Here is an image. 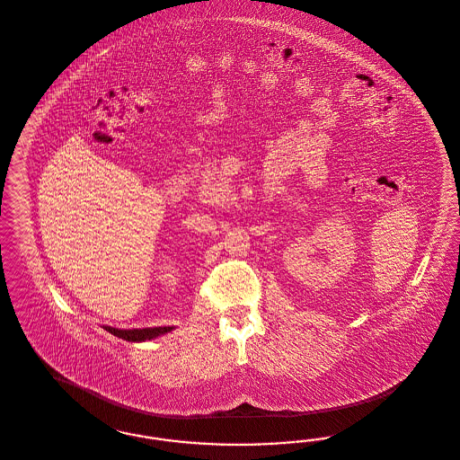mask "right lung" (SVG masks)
<instances>
[{
    "mask_svg": "<svg viewBox=\"0 0 460 460\" xmlns=\"http://www.w3.org/2000/svg\"><path fill=\"white\" fill-rule=\"evenodd\" d=\"M105 332L122 338L126 341H134V343H141V341H149V340H156L158 336L172 333L173 326H164V328H143V330H119V328H111V326H102Z\"/></svg>",
    "mask_w": 460,
    "mask_h": 460,
    "instance_id": "add662e5",
    "label": "right lung"
}]
</instances>
